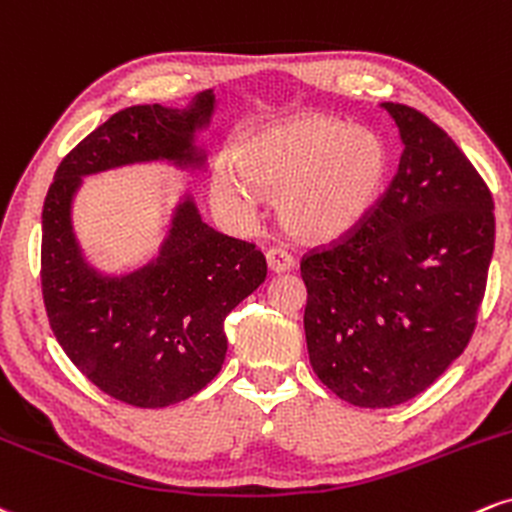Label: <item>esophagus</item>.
I'll use <instances>...</instances> for the list:
<instances>
[{
  "label": "esophagus",
  "instance_id": "34e87169",
  "mask_svg": "<svg viewBox=\"0 0 512 512\" xmlns=\"http://www.w3.org/2000/svg\"><path fill=\"white\" fill-rule=\"evenodd\" d=\"M270 273H290L294 268V258L285 249H270L266 254Z\"/></svg>",
  "mask_w": 512,
  "mask_h": 512
}]
</instances>
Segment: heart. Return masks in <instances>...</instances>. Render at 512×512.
<instances>
[{"mask_svg": "<svg viewBox=\"0 0 512 512\" xmlns=\"http://www.w3.org/2000/svg\"><path fill=\"white\" fill-rule=\"evenodd\" d=\"M213 174V198L246 213L258 194L280 196L278 213L299 242H338L364 225L386 191L390 148L371 129L330 114H304L249 136Z\"/></svg>", "mask_w": 512, "mask_h": 512, "instance_id": "heart-1", "label": "heart"}]
</instances>
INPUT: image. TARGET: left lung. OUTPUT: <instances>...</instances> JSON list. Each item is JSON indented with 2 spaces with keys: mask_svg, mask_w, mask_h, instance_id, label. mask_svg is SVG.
<instances>
[{
  "mask_svg": "<svg viewBox=\"0 0 512 512\" xmlns=\"http://www.w3.org/2000/svg\"><path fill=\"white\" fill-rule=\"evenodd\" d=\"M398 174L350 237L302 261L304 330L323 386L357 407L424 393L465 352L494 256V198L465 153L414 107Z\"/></svg>",
  "mask_w": 512,
  "mask_h": 512,
  "instance_id": "8db88e82",
  "label": "left lung"
}]
</instances>
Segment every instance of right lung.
Instances as JSON below:
<instances>
[{
  "mask_svg": "<svg viewBox=\"0 0 512 512\" xmlns=\"http://www.w3.org/2000/svg\"><path fill=\"white\" fill-rule=\"evenodd\" d=\"M213 110V90H203L184 110L134 105L112 114L62 160L42 206L40 280L54 338L88 381L126 405H177L218 376L225 318L266 280V258L208 227L184 194L158 256L131 273H102L83 256L71 206L90 174L138 162L203 170L196 131Z\"/></svg>",
  "mask_w": 512,
  "mask_h": 512,
  "instance_id": "add662e5",
  "label": "right lung"
}]
</instances>
